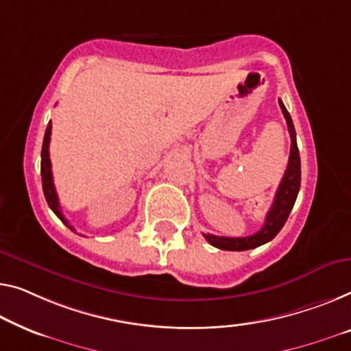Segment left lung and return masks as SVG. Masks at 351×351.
<instances>
[{
    "label": "left lung",
    "mask_w": 351,
    "mask_h": 351,
    "mask_svg": "<svg viewBox=\"0 0 351 351\" xmlns=\"http://www.w3.org/2000/svg\"><path fill=\"white\" fill-rule=\"evenodd\" d=\"M279 106L287 119V125H289L291 148H290L289 165H287L285 175L282 178L279 189L276 192L273 206H271L268 214H266L265 226L261 227V230H258L257 233L250 234V237H244V238L214 237V234L203 233V237L206 238V241L209 244H213L214 247L223 249V250H247V249L258 247V245L271 241V239L280 232V228L284 227L287 219H289V214L291 211L293 205H295L298 192H300V186H301V159H300V151H298V145H296L295 125H293L290 113L287 112V108L284 104H282V101H279Z\"/></svg>",
    "instance_id": "1"
}]
</instances>
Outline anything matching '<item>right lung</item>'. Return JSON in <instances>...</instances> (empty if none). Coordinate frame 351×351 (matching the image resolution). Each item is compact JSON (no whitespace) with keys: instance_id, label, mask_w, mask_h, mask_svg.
<instances>
[{"instance_id":"obj_1","label":"right lung","mask_w":351,"mask_h":351,"mask_svg":"<svg viewBox=\"0 0 351 351\" xmlns=\"http://www.w3.org/2000/svg\"><path fill=\"white\" fill-rule=\"evenodd\" d=\"M50 135H51V121L49 123L45 129V135H44V143H42V153H40V175H42V189H44V195L45 200L49 203V206L51 211H53L56 216L61 219L62 223H66L72 232H75L72 226H69V222L66 221V217L62 216L61 213V206H60V200L58 195H56V189L53 184V175H51V162H50V154H49V145H50Z\"/></svg>"}]
</instances>
